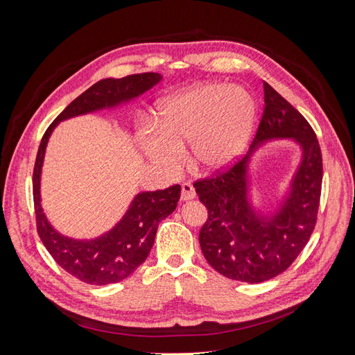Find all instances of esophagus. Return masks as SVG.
Masks as SVG:
<instances>
[{"mask_svg":"<svg viewBox=\"0 0 355 355\" xmlns=\"http://www.w3.org/2000/svg\"><path fill=\"white\" fill-rule=\"evenodd\" d=\"M196 197V190L190 182H182L181 184V200L187 201V200H193Z\"/></svg>","mask_w":355,"mask_h":355,"instance_id":"obj_1","label":"esophagus"}]
</instances>
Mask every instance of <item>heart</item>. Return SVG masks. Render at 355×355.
Returning a JSON list of instances; mask_svg holds the SVG:
<instances>
[{
  "label": "heart",
  "mask_w": 355,
  "mask_h": 355,
  "mask_svg": "<svg viewBox=\"0 0 355 355\" xmlns=\"http://www.w3.org/2000/svg\"><path fill=\"white\" fill-rule=\"evenodd\" d=\"M256 118V102L248 90L225 83H206L165 99L157 126L141 130L146 157L174 171L190 144V161L202 173L232 165L246 149Z\"/></svg>",
  "instance_id": "heart-1"
}]
</instances>
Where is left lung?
<instances>
[{
    "instance_id": "8db88e82",
    "label": "left lung",
    "mask_w": 355,
    "mask_h": 355,
    "mask_svg": "<svg viewBox=\"0 0 355 355\" xmlns=\"http://www.w3.org/2000/svg\"><path fill=\"white\" fill-rule=\"evenodd\" d=\"M265 107L245 158L194 182L209 218L200 246L209 265L233 281L260 284L285 272L315 229L322 187V154L312 126L266 82ZM273 137H292L303 161L290 196L277 212L260 216L247 200V162L254 149Z\"/></svg>"
}]
</instances>
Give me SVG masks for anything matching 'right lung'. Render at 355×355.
<instances>
[{"label": "right lung", "mask_w": 355, "mask_h": 355, "mask_svg": "<svg viewBox=\"0 0 355 355\" xmlns=\"http://www.w3.org/2000/svg\"><path fill=\"white\" fill-rule=\"evenodd\" d=\"M159 80L158 73H138L122 79L99 80L74 99L51 122L42 138L33 171L37 233L55 263L85 284L98 286L116 284L142 265L154 245L159 221L175 210L181 187L175 184L165 190L138 194L118 225L98 239L64 237L50 226L40 204V174L49 137L60 121L116 106L149 90Z\"/></svg>", "instance_id": "1"}]
</instances>
